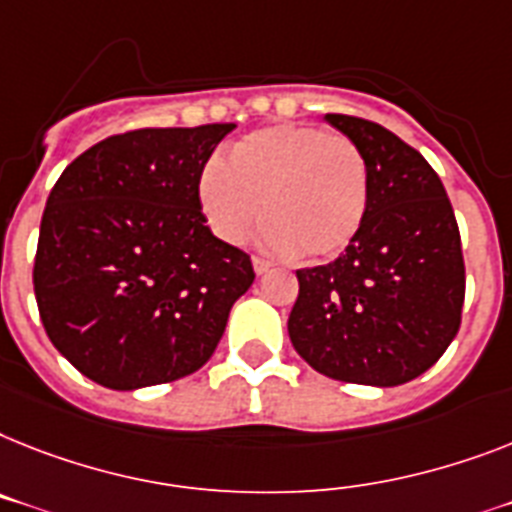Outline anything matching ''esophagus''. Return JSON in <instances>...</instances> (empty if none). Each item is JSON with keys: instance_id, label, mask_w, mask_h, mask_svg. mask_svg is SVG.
Returning a JSON list of instances; mask_svg holds the SVG:
<instances>
[{"instance_id": "esophagus-1", "label": "esophagus", "mask_w": 512, "mask_h": 512, "mask_svg": "<svg viewBox=\"0 0 512 512\" xmlns=\"http://www.w3.org/2000/svg\"><path fill=\"white\" fill-rule=\"evenodd\" d=\"M269 269H272V264H269V261L259 259V256H253V272H256V274H266V272H269Z\"/></svg>"}]
</instances>
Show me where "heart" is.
<instances>
[{
    "label": "heart",
    "instance_id": "heart-1",
    "mask_svg": "<svg viewBox=\"0 0 512 512\" xmlns=\"http://www.w3.org/2000/svg\"><path fill=\"white\" fill-rule=\"evenodd\" d=\"M369 172L358 146L316 125H269L232 143L227 164L198 175V206L211 232L243 243L261 217V246L303 259H337L366 217Z\"/></svg>",
    "mask_w": 512,
    "mask_h": 512
}]
</instances>
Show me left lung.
<instances>
[{"mask_svg":"<svg viewBox=\"0 0 512 512\" xmlns=\"http://www.w3.org/2000/svg\"><path fill=\"white\" fill-rule=\"evenodd\" d=\"M324 120L366 159L369 201L345 253L295 272L287 332L324 377L398 387L434 366L458 335L466 298L458 222L437 172L398 135L350 114Z\"/></svg>","mask_w":512,"mask_h":512,"instance_id":"1","label":"left lung"}]
</instances>
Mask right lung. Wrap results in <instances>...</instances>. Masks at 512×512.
<instances>
[{
	"label": "right lung",
	"mask_w": 512,
	"mask_h": 512,
	"mask_svg": "<svg viewBox=\"0 0 512 512\" xmlns=\"http://www.w3.org/2000/svg\"><path fill=\"white\" fill-rule=\"evenodd\" d=\"M232 122L109 135L70 162L46 198L33 290L54 348L109 390L198 371L251 256L211 235L198 175Z\"/></svg>",
	"instance_id": "add662e5"
}]
</instances>
